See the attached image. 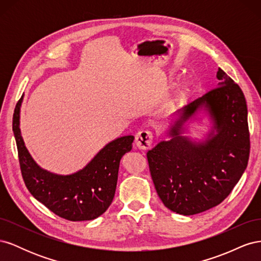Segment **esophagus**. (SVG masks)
<instances>
[{
	"instance_id": "obj_1",
	"label": "esophagus",
	"mask_w": 261,
	"mask_h": 261,
	"mask_svg": "<svg viewBox=\"0 0 261 261\" xmlns=\"http://www.w3.org/2000/svg\"><path fill=\"white\" fill-rule=\"evenodd\" d=\"M152 141H153V134L150 130L138 132L135 138L136 146L141 150H147L151 148Z\"/></svg>"
}]
</instances>
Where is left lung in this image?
<instances>
[{
  "label": "left lung",
  "instance_id": "1",
  "mask_svg": "<svg viewBox=\"0 0 261 261\" xmlns=\"http://www.w3.org/2000/svg\"><path fill=\"white\" fill-rule=\"evenodd\" d=\"M219 85L179 109L171 139L147 152L158 196L173 212L193 216L218 206L247 167L250 151L247 106L240 86L219 68ZM207 109L217 133L202 143L181 136L184 123Z\"/></svg>",
  "mask_w": 261,
  "mask_h": 261
}]
</instances>
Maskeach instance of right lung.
Listing matches in <instances>:
<instances>
[{
  "instance_id": "obj_1",
  "label": "right lung",
  "mask_w": 261,
  "mask_h": 261,
  "mask_svg": "<svg viewBox=\"0 0 261 261\" xmlns=\"http://www.w3.org/2000/svg\"><path fill=\"white\" fill-rule=\"evenodd\" d=\"M22 97L15 107L13 132L22 179L30 194L55 215L68 221L93 220L105 213L114 198L122 156L132 150L134 136L109 143L86 167L70 175L41 169L23 144L19 129Z\"/></svg>"
}]
</instances>
